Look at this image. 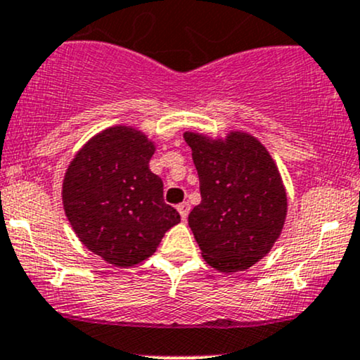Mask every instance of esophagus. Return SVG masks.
I'll use <instances>...</instances> for the list:
<instances>
[{
	"mask_svg": "<svg viewBox=\"0 0 360 360\" xmlns=\"http://www.w3.org/2000/svg\"><path fill=\"white\" fill-rule=\"evenodd\" d=\"M177 212H179L181 220H186L188 219V213H189V203H186V201H184V203L177 205Z\"/></svg>",
	"mask_w": 360,
	"mask_h": 360,
	"instance_id": "1",
	"label": "esophagus"
}]
</instances>
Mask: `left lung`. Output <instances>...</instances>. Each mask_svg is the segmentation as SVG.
I'll return each mask as SVG.
<instances>
[{
    "mask_svg": "<svg viewBox=\"0 0 360 360\" xmlns=\"http://www.w3.org/2000/svg\"><path fill=\"white\" fill-rule=\"evenodd\" d=\"M198 171L201 203L188 224L210 266L234 274L270 252L287 217L282 177L255 136L231 131L225 140L186 131Z\"/></svg>",
    "mask_w": 360,
    "mask_h": 360,
    "instance_id": "left-lung-1",
    "label": "left lung"
}]
</instances>
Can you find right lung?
<instances>
[{"instance_id": "add662e5", "label": "right lung", "mask_w": 360, "mask_h": 360, "mask_svg": "<svg viewBox=\"0 0 360 360\" xmlns=\"http://www.w3.org/2000/svg\"><path fill=\"white\" fill-rule=\"evenodd\" d=\"M155 145L131 126H112L78 150L63 181V207L75 234L114 266L155 252L179 213L164 203V183L150 171Z\"/></svg>"}]
</instances>
